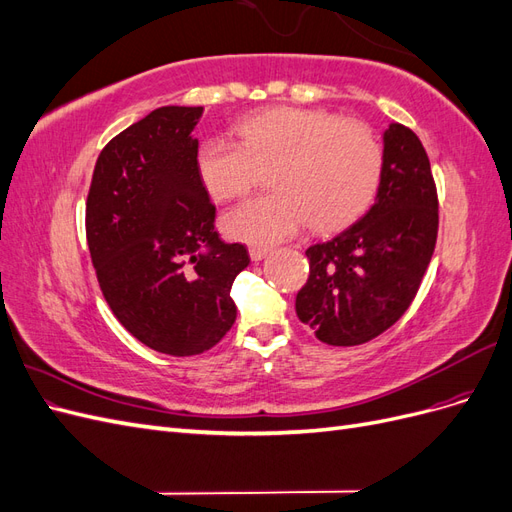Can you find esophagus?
<instances>
[{
    "label": "esophagus",
    "instance_id": "34e87169",
    "mask_svg": "<svg viewBox=\"0 0 512 512\" xmlns=\"http://www.w3.org/2000/svg\"><path fill=\"white\" fill-rule=\"evenodd\" d=\"M269 252H271V250H269L267 245H252V247H250V258H252V260H262Z\"/></svg>",
    "mask_w": 512,
    "mask_h": 512
}]
</instances>
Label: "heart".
Masks as SVG:
<instances>
[{"label": "heart", "mask_w": 512, "mask_h": 512, "mask_svg": "<svg viewBox=\"0 0 512 512\" xmlns=\"http://www.w3.org/2000/svg\"><path fill=\"white\" fill-rule=\"evenodd\" d=\"M241 143L209 138L196 168L218 200L252 192L273 170L275 192L226 213L230 237L273 243L307 222L318 232L352 224L374 198L384 151L367 123L312 108H271L239 123Z\"/></svg>", "instance_id": "b5f03b06"}]
</instances>
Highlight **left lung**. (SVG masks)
I'll return each instance as SVG.
<instances>
[{
	"label": "left lung",
	"mask_w": 512,
	"mask_h": 512,
	"mask_svg": "<svg viewBox=\"0 0 512 512\" xmlns=\"http://www.w3.org/2000/svg\"><path fill=\"white\" fill-rule=\"evenodd\" d=\"M438 220L427 151L410 128L391 123L376 203L331 241L305 250L299 320L329 346H359L391 329L421 288Z\"/></svg>",
	"instance_id": "left-lung-1"
}]
</instances>
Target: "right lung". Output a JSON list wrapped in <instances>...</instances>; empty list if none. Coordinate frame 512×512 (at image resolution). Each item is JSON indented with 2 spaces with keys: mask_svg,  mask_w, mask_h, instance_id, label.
<instances>
[{
  "mask_svg": "<svg viewBox=\"0 0 512 512\" xmlns=\"http://www.w3.org/2000/svg\"><path fill=\"white\" fill-rule=\"evenodd\" d=\"M203 106H162L100 151L85 232L100 290L138 342L170 356L211 350L230 331V286L250 265L215 232L192 130Z\"/></svg>",
  "mask_w": 512,
  "mask_h": 512,
  "instance_id": "add662e5",
  "label": "right lung"
}]
</instances>
